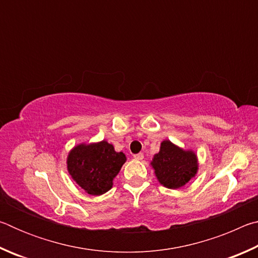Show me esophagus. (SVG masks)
Wrapping results in <instances>:
<instances>
[{
  "mask_svg": "<svg viewBox=\"0 0 258 258\" xmlns=\"http://www.w3.org/2000/svg\"><path fill=\"white\" fill-rule=\"evenodd\" d=\"M133 157H134L135 159H138V160H142L143 159V154H142V152H140V154L134 155Z\"/></svg>",
  "mask_w": 258,
  "mask_h": 258,
  "instance_id": "34e87169",
  "label": "esophagus"
}]
</instances>
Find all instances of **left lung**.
Masks as SVG:
<instances>
[{"instance_id":"obj_1","label":"left lung","mask_w":258,"mask_h":258,"mask_svg":"<svg viewBox=\"0 0 258 258\" xmlns=\"http://www.w3.org/2000/svg\"><path fill=\"white\" fill-rule=\"evenodd\" d=\"M160 184L168 189H178L196 175L198 169L197 156L185 151L166 140L151 161Z\"/></svg>"}]
</instances>
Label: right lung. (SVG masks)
<instances>
[{"label":"right lung","instance_id":"add662e5","mask_svg":"<svg viewBox=\"0 0 258 258\" xmlns=\"http://www.w3.org/2000/svg\"><path fill=\"white\" fill-rule=\"evenodd\" d=\"M126 161L123 152L101 141L80 145L69 152L67 165L73 180L89 195L100 196L111 189L112 180Z\"/></svg>","mask_w":258,"mask_h":258}]
</instances>
